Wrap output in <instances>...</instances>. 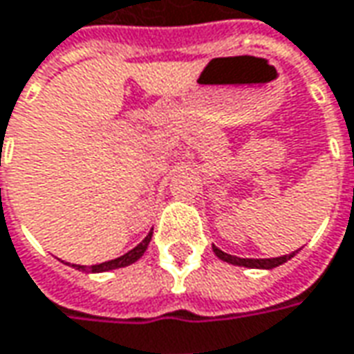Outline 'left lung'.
<instances>
[{
    "label": "left lung",
    "mask_w": 354,
    "mask_h": 354,
    "mask_svg": "<svg viewBox=\"0 0 354 354\" xmlns=\"http://www.w3.org/2000/svg\"><path fill=\"white\" fill-rule=\"evenodd\" d=\"M214 249L216 257L226 263H232V265H238V267H248V269H274L282 263L290 261L296 255V251H292L290 255H282V257H272V259H241V257H236V255H230V253H224L222 249H218L216 245H212Z\"/></svg>",
    "instance_id": "left-lung-1"
}]
</instances>
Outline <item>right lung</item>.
Instances as JSON below:
<instances>
[{
	"label": "right lung",
	"mask_w": 354,
	"mask_h": 354,
	"mask_svg": "<svg viewBox=\"0 0 354 354\" xmlns=\"http://www.w3.org/2000/svg\"><path fill=\"white\" fill-rule=\"evenodd\" d=\"M151 234H153V227L149 230L148 236L142 239L136 248L130 249L128 253L120 255V257H116V259L105 261V263H99V265H91V267H85V265H72V267L73 269H77V271H85V272H106V271H115V269H122V267H128V265L136 263V261L146 253V249H148L149 245V239H151Z\"/></svg>",
	"instance_id": "add662e5"
}]
</instances>
